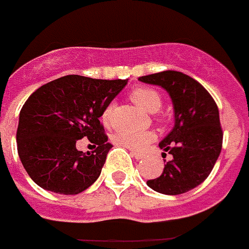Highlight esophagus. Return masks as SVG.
<instances>
[{"label": "esophagus", "mask_w": 249, "mask_h": 249, "mask_svg": "<svg viewBox=\"0 0 249 249\" xmlns=\"http://www.w3.org/2000/svg\"><path fill=\"white\" fill-rule=\"evenodd\" d=\"M132 157L135 158V160H142L143 158V155H141V153H137V152H131Z\"/></svg>", "instance_id": "34e87169"}]
</instances>
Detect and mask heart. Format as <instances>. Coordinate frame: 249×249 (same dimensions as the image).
<instances>
[{
    "label": "heart",
    "instance_id": "obj_1",
    "mask_svg": "<svg viewBox=\"0 0 249 249\" xmlns=\"http://www.w3.org/2000/svg\"><path fill=\"white\" fill-rule=\"evenodd\" d=\"M131 100L146 113H156L162 106V97L156 89L148 87H140L131 92ZM114 103L111 102L102 112V121L108 123L111 121ZM155 133L152 131H120L113 136V142L121 147L135 152L143 151L152 141Z\"/></svg>",
    "mask_w": 249,
    "mask_h": 249
}]
</instances>
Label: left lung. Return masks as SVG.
<instances>
[{"label": "left lung", "instance_id": "1", "mask_svg": "<svg viewBox=\"0 0 249 249\" xmlns=\"http://www.w3.org/2000/svg\"><path fill=\"white\" fill-rule=\"evenodd\" d=\"M138 81L166 89L175 113V126L158 144L172 160L147 186L162 195L188 192L210 176L221 153L223 133L218 107L201 83L182 72L163 71Z\"/></svg>", "mask_w": 249, "mask_h": 249}]
</instances>
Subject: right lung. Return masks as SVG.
I'll return each instance as SVG.
<instances>
[{
	"label": "right lung",
	"instance_id": "add662e5",
	"mask_svg": "<svg viewBox=\"0 0 249 249\" xmlns=\"http://www.w3.org/2000/svg\"><path fill=\"white\" fill-rule=\"evenodd\" d=\"M127 82L68 74L31 94L19 112L16 140L35 183L59 195H78L96 182L112 148L100 117ZM83 137L96 147L92 154L76 149Z\"/></svg>",
	"mask_w": 249,
	"mask_h": 249
}]
</instances>
